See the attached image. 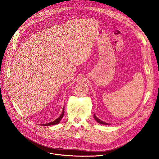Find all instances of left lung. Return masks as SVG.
<instances>
[{
  "mask_svg": "<svg viewBox=\"0 0 159 159\" xmlns=\"http://www.w3.org/2000/svg\"><path fill=\"white\" fill-rule=\"evenodd\" d=\"M93 116H94V120H96L98 123H100V124H102V125H110V124H109V123H106V122H104V121H103L102 120H100L99 118H98L97 116H96V115H95L94 114V115H93Z\"/></svg>",
  "mask_w": 159,
  "mask_h": 159,
  "instance_id": "obj_1",
  "label": "left lung"
}]
</instances>
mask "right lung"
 I'll use <instances>...</instances> for the list:
<instances>
[{
    "label": "right lung",
    "instance_id": "add662e5",
    "mask_svg": "<svg viewBox=\"0 0 159 159\" xmlns=\"http://www.w3.org/2000/svg\"><path fill=\"white\" fill-rule=\"evenodd\" d=\"M64 113H65V107L63 108V110H62V111L61 115L56 120H54V121H52V122H50V123H46V124H43V125H44V126H50V125H56V124L59 123V121H60L61 120V119L62 118L63 115H64Z\"/></svg>",
    "mask_w": 159,
    "mask_h": 159
}]
</instances>
